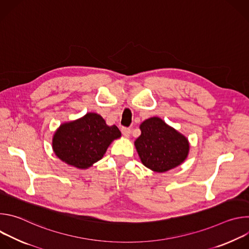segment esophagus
Here are the masks:
<instances>
[{"instance_id":"obj_1","label":"esophagus","mask_w":249,"mask_h":249,"mask_svg":"<svg viewBox=\"0 0 249 249\" xmlns=\"http://www.w3.org/2000/svg\"><path fill=\"white\" fill-rule=\"evenodd\" d=\"M121 132H122V134H123L125 137H129V136H130V133H131V130H130V128L122 127V128H121Z\"/></svg>"}]
</instances>
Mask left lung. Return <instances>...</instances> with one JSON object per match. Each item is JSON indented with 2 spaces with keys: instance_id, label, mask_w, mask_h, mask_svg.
<instances>
[{
  "instance_id": "left-lung-1",
  "label": "left lung",
  "mask_w": 249,
  "mask_h": 249,
  "mask_svg": "<svg viewBox=\"0 0 249 249\" xmlns=\"http://www.w3.org/2000/svg\"><path fill=\"white\" fill-rule=\"evenodd\" d=\"M141 136L135 146L145 166L164 172L179 165L187 158L188 140L160 118L153 117L141 124Z\"/></svg>"
}]
</instances>
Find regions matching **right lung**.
I'll use <instances>...</instances> for the list:
<instances>
[{
	"label": "right lung",
	"instance_id": "1",
	"mask_svg": "<svg viewBox=\"0 0 249 249\" xmlns=\"http://www.w3.org/2000/svg\"><path fill=\"white\" fill-rule=\"evenodd\" d=\"M120 136L115 125L109 127L100 115L88 113L60 126L53 138V150L66 163L88 168L99 160L111 142Z\"/></svg>",
	"mask_w": 249,
	"mask_h": 249
}]
</instances>
